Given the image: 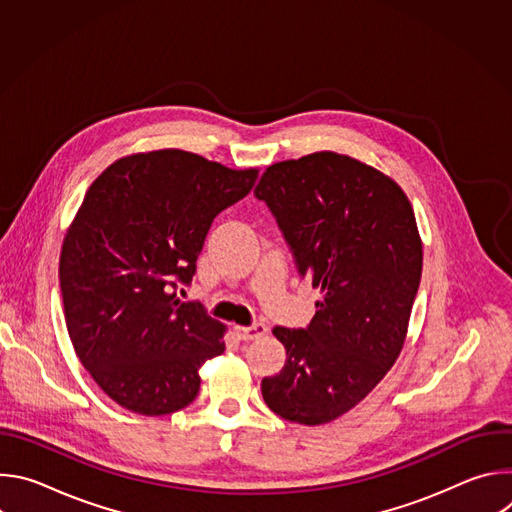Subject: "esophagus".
Listing matches in <instances>:
<instances>
[{"mask_svg":"<svg viewBox=\"0 0 512 512\" xmlns=\"http://www.w3.org/2000/svg\"><path fill=\"white\" fill-rule=\"evenodd\" d=\"M235 334L239 340H257L267 334L265 324H253V326H235Z\"/></svg>","mask_w":512,"mask_h":512,"instance_id":"34e87169","label":"esophagus"}]
</instances>
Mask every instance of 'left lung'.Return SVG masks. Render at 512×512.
I'll list each match as a JSON object with an SVG mask.
<instances>
[{
    "instance_id": "left-lung-1",
    "label": "left lung",
    "mask_w": 512,
    "mask_h": 512,
    "mask_svg": "<svg viewBox=\"0 0 512 512\" xmlns=\"http://www.w3.org/2000/svg\"><path fill=\"white\" fill-rule=\"evenodd\" d=\"M255 196L322 291L308 328H273L287 358L261 393L279 417L322 425L367 397L403 348L423 267L415 214L395 180L334 152L269 166Z\"/></svg>"
}]
</instances>
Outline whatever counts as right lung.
Listing matches in <instances>:
<instances>
[{
    "instance_id": "add662e5",
    "label": "right lung",
    "mask_w": 512,
    "mask_h": 512,
    "mask_svg": "<svg viewBox=\"0 0 512 512\" xmlns=\"http://www.w3.org/2000/svg\"><path fill=\"white\" fill-rule=\"evenodd\" d=\"M259 170L158 150L113 162L87 190L58 263L72 346L95 383L139 415L190 405L200 367L223 354L225 324L178 300L214 216Z\"/></svg>"
}]
</instances>
